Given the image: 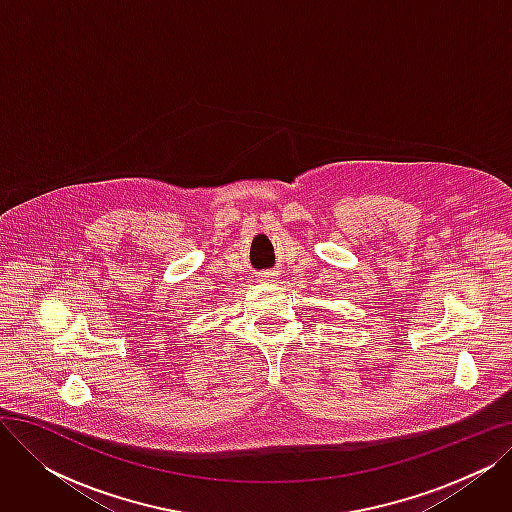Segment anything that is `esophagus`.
Masks as SVG:
<instances>
[{"label":"esophagus","mask_w":512,"mask_h":512,"mask_svg":"<svg viewBox=\"0 0 512 512\" xmlns=\"http://www.w3.org/2000/svg\"><path fill=\"white\" fill-rule=\"evenodd\" d=\"M261 280H272V274H263Z\"/></svg>","instance_id":"34e87169"}]
</instances>
